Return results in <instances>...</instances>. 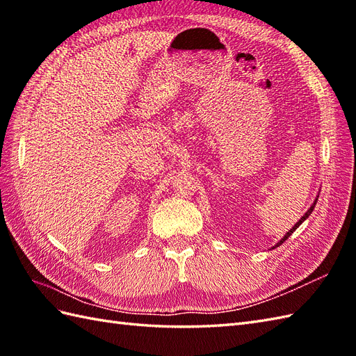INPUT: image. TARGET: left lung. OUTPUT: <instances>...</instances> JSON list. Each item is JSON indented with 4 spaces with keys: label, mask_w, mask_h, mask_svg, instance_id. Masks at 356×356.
Returning <instances> with one entry per match:
<instances>
[{
    "label": "left lung",
    "mask_w": 356,
    "mask_h": 356,
    "mask_svg": "<svg viewBox=\"0 0 356 356\" xmlns=\"http://www.w3.org/2000/svg\"><path fill=\"white\" fill-rule=\"evenodd\" d=\"M316 200H318V195H316V199H315V202H314V203H312V207H311V208H309V209H307V213H306V214H305V216H303V217H301V218H300V220H298V222H297V223H295V225H293V226H292V229H291V231H287V232H286V236H284V237H283V238H282V240H280V241H278V243H277V245H275V248H277V246H280V245H282V243H283V241H284V240H287V238H289V236H292V232H293V231H295V229H297V228H298V226H300V225H301V223H303V222H305V220H306V218H307V217H309V216H311V214H312V211H314V208H315V205H316Z\"/></svg>",
    "instance_id": "obj_1"
}]
</instances>
